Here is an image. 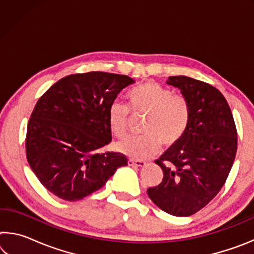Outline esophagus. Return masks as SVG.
<instances>
[{
    "label": "esophagus",
    "mask_w": 254,
    "mask_h": 254,
    "mask_svg": "<svg viewBox=\"0 0 254 254\" xmlns=\"http://www.w3.org/2000/svg\"><path fill=\"white\" fill-rule=\"evenodd\" d=\"M128 166H132V167H144L147 163H145L144 161H141V160H132V159H130V160L127 161Z\"/></svg>",
    "instance_id": "1"
}]
</instances>
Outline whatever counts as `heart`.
I'll list each match as a JSON object with an SVG mask.
<instances>
[{
  "label": "heart",
  "instance_id": "1",
  "mask_svg": "<svg viewBox=\"0 0 254 254\" xmlns=\"http://www.w3.org/2000/svg\"><path fill=\"white\" fill-rule=\"evenodd\" d=\"M134 113L147 114L141 136H128L118 143L119 151L133 159H145L158 151L160 143L171 147L180 141L190 120V106L187 97L173 93L170 88L149 80L136 86L127 95ZM127 107L114 101L109 107V126L118 137L127 134Z\"/></svg>",
  "mask_w": 254,
  "mask_h": 254
}]
</instances>
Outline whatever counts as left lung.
Returning <instances> with one entry per match:
<instances>
[{
  "label": "left lung",
  "instance_id": "obj_1",
  "mask_svg": "<svg viewBox=\"0 0 254 254\" xmlns=\"http://www.w3.org/2000/svg\"><path fill=\"white\" fill-rule=\"evenodd\" d=\"M167 84L187 97L190 120L180 141L154 161L163 178L147 192L163 212L190 216L225 184L238 149V132L225 97L214 86L187 76H170Z\"/></svg>",
  "mask_w": 254,
  "mask_h": 254
}]
</instances>
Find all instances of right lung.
I'll use <instances>...</instances> for the list:
<instances>
[{
	"instance_id": "right-lung-1",
	"label": "right lung",
	"mask_w": 254,
	"mask_h": 254,
	"mask_svg": "<svg viewBox=\"0 0 254 254\" xmlns=\"http://www.w3.org/2000/svg\"><path fill=\"white\" fill-rule=\"evenodd\" d=\"M134 80L127 75L91 71L58 80L31 113L25 153L34 175L59 198L79 200L104 186L123 153L98 150L112 141L109 107Z\"/></svg>"
}]
</instances>
